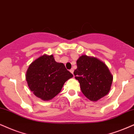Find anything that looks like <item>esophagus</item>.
Listing matches in <instances>:
<instances>
[{
  "instance_id": "esophagus-1",
  "label": "esophagus",
  "mask_w": 134,
  "mask_h": 134,
  "mask_svg": "<svg viewBox=\"0 0 134 134\" xmlns=\"http://www.w3.org/2000/svg\"><path fill=\"white\" fill-rule=\"evenodd\" d=\"M70 71L71 72V73H72V74H73V72H74V70H73V69H72V68H71V70H70Z\"/></svg>"
}]
</instances>
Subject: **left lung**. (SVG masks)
<instances>
[{
	"mask_svg": "<svg viewBox=\"0 0 134 134\" xmlns=\"http://www.w3.org/2000/svg\"><path fill=\"white\" fill-rule=\"evenodd\" d=\"M74 71L80 82L83 94L92 101H96L108 94L113 77L106 65L93 57L82 55L76 62Z\"/></svg>",
	"mask_w": 134,
	"mask_h": 134,
	"instance_id": "obj_1",
	"label": "left lung"
}]
</instances>
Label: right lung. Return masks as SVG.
Listing matches in <instances>:
<instances>
[{
  "mask_svg": "<svg viewBox=\"0 0 134 134\" xmlns=\"http://www.w3.org/2000/svg\"><path fill=\"white\" fill-rule=\"evenodd\" d=\"M72 76L63 63L55 62L53 56L43 55L29 66L26 80L36 96L48 100L59 94L64 82Z\"/></svg>",
  "mask_w": 134,
  "mask_h": 134,
  "instance_id": "1",
  "label": "right lung"
}]
</instances>
